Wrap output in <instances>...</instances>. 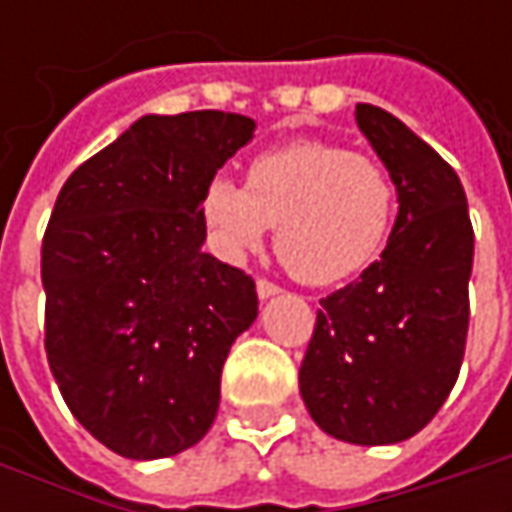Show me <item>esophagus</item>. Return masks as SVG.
<instances>
[{
    "label": "esophagus",
    "mask_w": 512,
    "mask_h": 512,
    "mask_svg": "<svg viewBox=\"0 0 512 512\" xmlns=\"http://www.w3.org/2000/svg\"><path fill=\"white\" fill-rule=\"evenodd\" d=\"M256 293H259V299H262V302H267V299L279 296V293H282V287L273 285V282H267V279H259V282H256Z\"/></svg>",
    "instance_id": "34e87169"
}]
</instances>
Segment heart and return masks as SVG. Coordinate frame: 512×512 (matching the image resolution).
Segmentation results:
<instances>
[{
  "label": "heart",
  "instance_id": "heart-1",
  "mask_svg": "<svg viewBox=\"0 0 512 512\" xmlns=\"http://www.w3.org/2000/svg\"><path fill=\"white\" fill-rule=\"evenodd\" d=\"M396 213V185L379 159L322 139L259 153L245 187L213 176L202 196L210 242L242 262L276 227L282 262L307 285L359 273L382 250Z\"/></svg>",
  "mask_w": 512,
  "mask_h": 512
}]
</instances>
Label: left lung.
Listing matches in <instances>:
<instances>
[{"label":"left lung","instance_id":"1","mask_svg":"<svg viewBox=\"0 0 512 512\" xmlns=\"http://www.w3.org/2000/svg\"><path fill=\"white\" fill-rule=\"evenodd\" d=\"M356 122L399 213L382 259L322 299L299 393L327 436L376 447L416 436L459 379L473 225L456 170L427 142L376 105H356Z\"/></svg>","mask_w":512,"mask_h":512}]
</instances>
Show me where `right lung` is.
Segmentation results:
<instances>
[{"instance_id": "add662e5", "label": "right lung", "mask_w": 512, "mask_h": 512, "mask_svg": "<svg viewBox=\"0 0 512 512\" xmlns=\"http://www.w3.org/2000/svg\"><path fill=\"white\" fill-rule=\"evenodd\" d=\"M256 133L242 113H148L70 173L42 242L45 350L70 413L148 462L205 439L230 344L259 316L245 270L202 250V196Z\"/></svg>"}]
</instances>
